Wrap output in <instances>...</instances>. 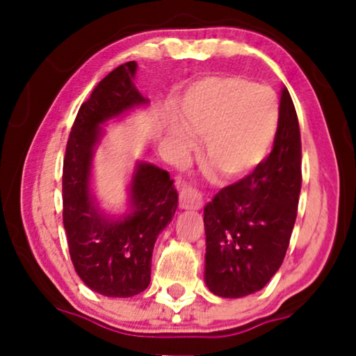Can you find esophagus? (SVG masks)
Segmentation results:
<instances>
[{
    "label": "esophagus",
    "instance_id": "obj_1",
    "mask_svg": "<svg viewBox=\"0 0 356 356\" xmlns=\"http://www.w3.org/2000/svg\"><path fill=\"white\" fill-rule=\"evenodd\" d=\"M179 206H181V209L197 211V209L202 207V197L199 196L194 188L183 186L181 191H179Z\"/></svg>",
    "mask_w": 356,
    "mask_h": 356
}]
</instances>
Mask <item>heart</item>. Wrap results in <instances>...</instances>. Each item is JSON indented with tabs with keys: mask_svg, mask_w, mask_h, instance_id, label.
<instances>
[{
	"mask_svg": "<svg viewBox=\"0 0 356 356\" xmlns=\"http://www.w3.org/2000/svg\"><path fill=\"white\" fill-rule=\"evenodd\" d=\"M178 115L193 134L202 136V159L228 179L252 172L267 157L279 131V97L270 87L240 76H209L186 90ZM168 134L181 152L193 140L181 126Z\"/></svg>",
	"mask_w": 356,
	"mask_h": 356,
	"instance_id": "1",
	"label": "heart"
}]
</instances>
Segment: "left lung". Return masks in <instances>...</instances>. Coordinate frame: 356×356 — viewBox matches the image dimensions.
Segmentation results:
<instances>
[{
    "mask_svg": "<svg viewBox=\"0 0 356 356\" xmlns=\"http://www.w3.org/2000/svg\"><path fill=\"white\" fill-rule=\"evenodd\" d=\"M300 189V124L284 87L269 157L246 178L222 188L204 207V280L213 295L241 298L264 289L274 277L290 245Z\"/></svg>",
    "mask_w": 356,
    "mask_h": 356,
    "instance_id": "1",
    "label": "left lung"
}]
</instances>
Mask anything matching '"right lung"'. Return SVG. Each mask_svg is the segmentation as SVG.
<instances>
[{
	"mask_svg": "<svg viewBox=\"0 0 356 356\" xmlns=\"http://www.w3.org/2000/svg\"><path fill=\"white\" fill-rule=\"evenodd\" d=\"M138 65L128 61L105 76L81 105L63 162V223L72 266L90 290L128 298L150 284L152 251L159 233L172 222L178 193L168 172L136 163L129 184V212L110 218L90 193L92 159L106 121L147 99L134 86Z\"/></svg>",
	"mask_w": 356,
	"mask_h": 356,
	"instance_id": "right-lung-1",
	"label": "right lung"
}]
</instances>
